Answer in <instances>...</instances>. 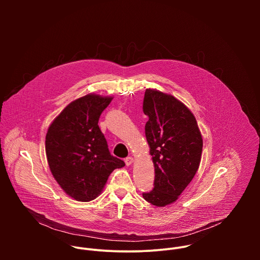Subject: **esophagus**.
Listing matches in <instances>:
<instances>
[{"mask_svg":"<svg viewBox=\"0 0 260 260\" xmlns=\"http://www.w3.org/2000/svg\"><path fill=\"white\" fill-rule=\"evenodd\" d=\"M124 162H125L126 166H131V165L134 162V158L131 157V156H128V157H126V158L124 159Z\"/></svg>","mask_w":260,"mask_h":260,"instance_id":"obj_1","label":"esophagus"}]
</instances>
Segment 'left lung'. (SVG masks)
Returning a JSON list of instances; mask_svg holds the SVG:
<instances>
[{
    "label": "left lung",
    "mask_w": 260,
    "mask_h": 260,
    "mask_svg": "<svg viewBox=\"0 0 260 260\" xmlns=\"http://www.w3.org/2000/svg\"><path fill=\"white\" fill-rule=\"evenodd\" d=\"M145 135L154 164V188L143 198L157 207L177 201L193 179L201 162L203 139L196 117L171 94L146 89Z\"/></svg>",
    "instance_id": "8db88e82"
}]
</instances>
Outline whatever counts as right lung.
Here are the masks:
<instances>
[{"instance_id": "right-lung-1", "label": "right lung", "mask_w": 260, "mask_h": 260, "mask_svg": "<svg viewBox=\"0 0 260 260\" xmlns=\"http://www.w3.org/2000/svg\"><path fill=\"white\" fill-rule=\"evenodd\" d=\"M112 98L87 94L69 104L50 124L45 150L50 171L67 194L94 200L124 161L111 155L99 119Z\"/></svg>"}]
</instances>
